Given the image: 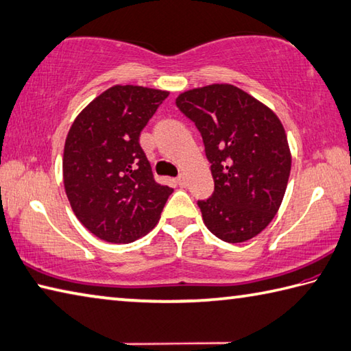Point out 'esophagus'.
<instances>
[{
    "mask_svg": "<svg viewBox=\"0 0 351 351\" xmlns=\"http://www.w3.org/2000/svg\"><path fill=\"white\" fill-rule=\"evenodd\" d=\"M177 184H178V186H180V188H184V186H186V184H188V178H186V176H184V174H180V176H178V177H177Z\"/></svg>",
    "mask_w": 351,
    "mask_h": 351,
    "instance_id": "esophagus-1",
    "label": "esophagus"
}]
</instances>
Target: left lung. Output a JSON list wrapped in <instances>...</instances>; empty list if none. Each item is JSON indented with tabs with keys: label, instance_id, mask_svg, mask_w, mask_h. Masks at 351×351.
<instances>
[{
	"label": "left lung",
	"instance_id": "1",
	"mask_svg": "<svg viewBox=\"0 0 351 351\" xmlns=\"http://www.w3.org/2000/svg\"><path fill=\"white\" fill-rule=\"evenodd\" d=\"M177 108L200 131L214 193L198 200L203 221L226 243L266 229L281 206L292 157L272 110L229 84L184 91Z\"/></svg>",
	"mask_w": 351,
	"mask_h": 351
}]
</instances>
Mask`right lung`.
<instances>
[{
  "label": "right lung",
  "instance_id": "obj_1",
  "mask_svg": "<svg viewBox=\"0 0 351 351\" xmlns=\"http://www.w3.org/2000/svg\"><path fill=\"white\" fill-rule=\"evenodd\" d=\"M168 91L114 85L69 131L64 186L77 220L108 243H131L156 226L173 188L156 183L138 143Z\"/></svg>",
  "mask_w": 351,
  "mask_h": 351
}]
</instances>
